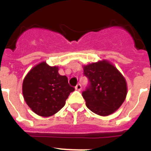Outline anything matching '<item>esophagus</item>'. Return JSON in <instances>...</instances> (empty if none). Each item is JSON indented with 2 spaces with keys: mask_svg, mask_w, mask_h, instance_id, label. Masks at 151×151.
Listing matches in <instances>:
<instances>
[{
  "mask_svg": "<svg viewBox=\"0 0 151 151\" xmlns=\"http://www.w3.org/2000/svg\"><path fill=\"white\" fill-rule=\"evenodd\" d=\"M75 89L78 90V91H81V85L80 84H78V85H76Z\"/></svg>",
  "mask_w": 151,
  "mask_h": 151,
  "instance_id": "34e87169",
  "label": "esophagus"
}]
</instances>
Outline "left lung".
Here are the masks:
<instances>
[{"mask_svg": "<svg viewBox=\"0 0 151 151\" xmlns=\"http://www.w3.org/2000/svg\"><path fill=\"white\" fill-rule=\"evenodd\" d=\"M83 70L90 82L82 92L87 107L100 116H108L119 109L128 91L122 73L105 59L85 65Z\"/></svg>", "mask_w": 151, "mask_h": 151, "instance_id": "obj_1", "label": "left lung"}]
</instances>
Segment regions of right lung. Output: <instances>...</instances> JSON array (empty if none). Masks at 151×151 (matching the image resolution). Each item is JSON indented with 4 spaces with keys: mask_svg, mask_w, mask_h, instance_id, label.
Instances as JSON below:
<instances>
[{
    "mask_svg": "<svg viewBox=\"0 0 151 151\" xmlns=\"http://www.w3.org/2000/svg\"><path fill=\"white\" fill-rule=\"evenodd\" d=\"M73 91L66 76L59 73V67L50 66L45 61L34 66L22 82L24 100L41 117H50L59 111Z\"/></svg>",
    "mask_w": 151,
    "mask_h": 151,
    "instance_id": "add662e5",
    "label": "right lung"
}]
</instances>
